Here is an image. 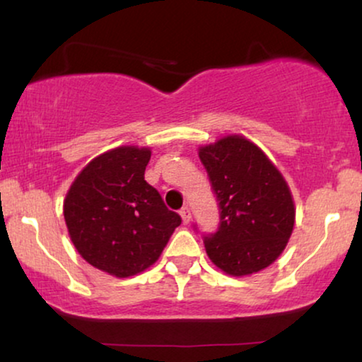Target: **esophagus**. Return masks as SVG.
Returning <instances> with one entry per match:
<instances>
[{"instance_id":"1","label":"esophagus","mask_w":362,"mask_h":362,"mask_svg":"<svg viewBox=\"0 0 362 362\" xmlns=\"http://www.w3.org/2000/svg\"><path fill=\"white\" fill-rule=\"evenodd\" d=\"M180 216L182 217V222H185V224H189V221H191V211H189V207H187V206L182 207V209L180 211Z\"/></svg>"}]
</instances>
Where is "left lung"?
I'll list each match as a JSON object with an SVG mask.
<instances>
[{"instance_id": "left-lung-1", "label": "left lung", "mask_w": 362, "mask_h": 362, "mask_svg": "<svg viewBox=\"0 0 362 362\" xmlns=\"http://www.w3.org/2000/svg\"><path fill=\"white\" fill-rule=\"evenodd\" d=\"M199 158L219 206V226L202 235L209 259L235 276L269 267L295 224L285 180L260 148L237 135L201 148Z\"/></svg>"}]
</instances>
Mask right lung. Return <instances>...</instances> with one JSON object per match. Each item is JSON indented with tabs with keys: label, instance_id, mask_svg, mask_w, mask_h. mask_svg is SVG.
Returning <instances> with one entry per match:
<instances>
[{
	"label": "right lung",
	"instance_id": "obj_1",
	"mask_svg": "<svg viewBox=\"0 0 362 362\" xmlns=\"http://www.w3.org/2000/svg\"><path fill=\"white\" fill-rule=\"evenodd\" d=\"M151 153L122 146L103 153L72 182L64 217L78 254L107 274L136 275L155 264L181 217L145 181Z\"/></svg>",
	"mask_w": 362,
	"mask_h": 362
}]
</instances>
